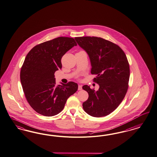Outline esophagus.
<instances>
[{"label": "esophagus", "mask_w": 157, "mask_h": 157, "mask_svg": "<svg viewBox=\"0 0 157 157\" xmlns=\"http://www.w3.org/2000/svg\"><path fill=\"white\" fill-rule=\"evenodd\" d=\"M82 89V85H78V90H81Z\"/></svg>", "instance_id": "34e87169"}]
</instances>
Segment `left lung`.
Returning a JSON list of instances; mask_svg holds the SVG:
<instances>
[{"mask_svg": "<svg viewBox=\"0 0 157 157\" xmlns=\"http://www.w3.org/2000/svg\"><path fill=\"white\" fill-rule=\"evenodd\" d=\"M79 46L90 58L93 81L99 85L98 91L84 85L89 98L82 105L87 114L101 117L111 114L122 101L128 89L129 64L126 54L117 44L95 36L76 37Z\"/></svg>", "mask_w": 157, "mask_h": 157, "instance_id": "left-lung-1", "label": "left lung"}]
</instances>
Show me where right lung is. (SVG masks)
<instances>
[{
    "instance_id": "right-lung-1",
    "label": "right lung",
    "mask_w": 157,
    "mask_h": 157,
    "mask_svg": "<svg viewBox=\"0 0 157 157\" xmlns=\"http://www.w3.org/2000/svg\"><path fill=\"white\" fill-rule=\"evenodd\" d=\"M76 45L74 38L59 37L35 46L27 55L20 81L28 102L39 114L46 117L59 114L77 91L78 84L74 82L56 85L54 75L62 68V57Z\"/></svg>"
}]
</instances>
